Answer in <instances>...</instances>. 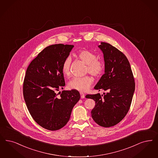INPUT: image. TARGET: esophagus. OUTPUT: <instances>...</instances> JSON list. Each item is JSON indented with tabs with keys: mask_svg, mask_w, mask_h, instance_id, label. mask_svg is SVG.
<instances>
[{
	"mask_svg": "<svg viewBox=\"0 0 158 158\" xmlns=\"http://www.w3.org/2000/svg\"><path fill=\"white\" fill-rule=\"evenodd\" d=\"M80 94H81V98H82V99L85 98V96L83 93H82V92H80Z\"/></svg>",
	"mask_w": 158,
	"mask_h": 158,
	"instance_id": "34e87169",
	"label": "esophagus"
}]
</instances>
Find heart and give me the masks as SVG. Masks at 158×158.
Masks as SVG:
<instances>
[{"mask_svg":"<svg viewBox=\"0 0 158 158\" xmlns=\"http://www.w3.org/2000/svg\"><path fill=\"white\" fill-rule=\"evenodd\" d=\"M75 56L86 64L85 73H90L95 77H99L103 75L105 70V63L100 59H97L96 54L87 49L78 51ZM63 75L69 77L71 76V59L67 57L64 59L62 66ZM93 83V79L88 75L83 77H74L70 81L68 86L70 89L81 92H86L90 88Z\"/></svg>","mask_w":158,"mask_h":158,"instance_id":"obj_1","label":"heart"}]
</instances>
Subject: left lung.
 Returning <instances> with one entry per match:
<instances>
[{
    "mask_svg": "<svg viewBox=\"0 0 158 158\" xmlns=\"http://www.w3.org/2000/svg\"><path fill=\"white\" fill-rule=\"evenodd\" d=\"M104 56L105 73L94 88L107 93L86 96L95 101L91 111L93 119L99 126L109 127L119 123L127 114L132 103L135 83L126 56L109 44L99 45Z\"/></svg>",
    "mask_w": 158,
    "mask_h": 158,
    "instance_id": "8db88e82",
    "label": "left lung"
}]
</instances>
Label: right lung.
I'll list each match as a JSON object with an SVG mask.
<instances>
[{
    "mask_svg": "<svg viewBox=\"0 0 158 158\" xmlns=\"http://www.w3.org/2000/svg\"><path fill=\"white\" fill-rule=\"evenodd\" d=\"M55 44L41 51L27 67L23 94L27 109L35 121L46 129L57 131L69 121L72 109L79 101V92L72 89L56 90L65 85L62 66L73 48Z\"/></svg>",
    "mask_w": 158,
    "mask_h": 158,
    "instance_id": "1",
    "label": "right lung"
}]
</instances>
